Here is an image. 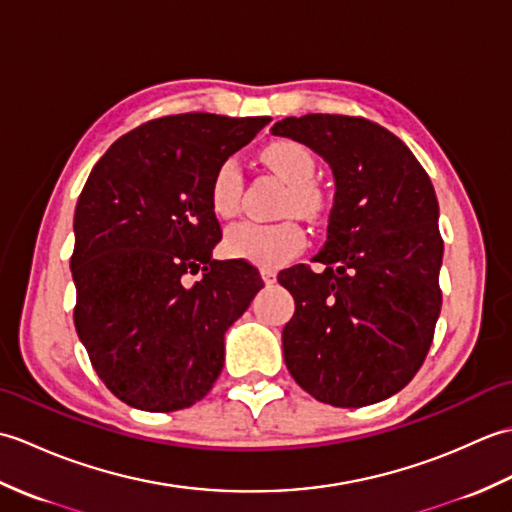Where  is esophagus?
<instances>
[{"label":"esophagus","instance_id":"1","mask_svg":"<svg viewBox=\"0 0 512 512\" xmlns=\"http://www.w3.org/2000/svg\"><path fill=\"white\" fill-rule=\"evenodd\" d=\"M262 279L266 281V286H273L275 281H277V275L273 273V270H268V268H264L262 270Z\"/></svg>","mask_w":512,"mask_h":512}]
</instances>
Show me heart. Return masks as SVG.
I'll return each mask as SVG.
<instances>
[{"instance_id": "heart-1", "label": "heart", "mask_w": 512, "mask_h": 512, "mask_svg": "<svg viewBox=\"0 0 512 512\" xmlns=\"http://www.w3.org/2000/svg\"><path fill=\"white\" fill-rule=\"evenodd\" d=\"M264 165L275 171L288 184L281 202V215H297L310 224H319L328 217L330 195L317 178L319 162L314 151L292 138H279L259 151ZM244 191V176L237 160L228 158L217 165L209 184V204L217 217H233L239 211V200ZM308 244L306 231L297 220L277 224L239 222L224 235V253L228 257L244 259L262 268H279L288 259L299 255Z\"/></svg>"}]
</instances>
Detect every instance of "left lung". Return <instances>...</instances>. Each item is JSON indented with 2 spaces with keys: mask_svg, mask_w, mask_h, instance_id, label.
I'll use <instances>...</instances> for the list:
<instances>
[{
  "mask_svg": "<svg viewBox=\"0 0 512 512\" xmlns=\"http://www.w3.org/2000/svg\"><path fill=\"white\" fill-rule=\"evenodd\" d=\"M332 167L328 242L279 275L295 297L286 367L312 398L365 407L422 367L442 308V235L433 184L409 147L363 116L306 114L273 125Z\"/></svg>",
  "mask_w": 512,
  "mask_h": 512,
  "instance_id": "obj_1",
  "label": "left lung"
}]
</instances>
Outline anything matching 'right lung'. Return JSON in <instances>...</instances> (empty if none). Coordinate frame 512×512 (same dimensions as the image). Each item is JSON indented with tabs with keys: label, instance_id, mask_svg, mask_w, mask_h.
<instances>
[{
	"label": "right lung",
	"instance_id": "right-lung-1",
	"mask_svg": "<svg viewBox=\"0 0 512 512\" xmlns=\"http://www.w3.org/2000/svg\"><path fill=\"white\" fill-rule=\"evenodd\" d=\"M270 116L176 114L121 136L74 211V328L112 394L143 411L187 409L224 367V332L264 288L244 259L217 262L209 204L220 162ZM201 273L189 287L187 274Z\"/></svg>",
	"mask_w": 512,
	"mask_h": 512
}]
</instances>
